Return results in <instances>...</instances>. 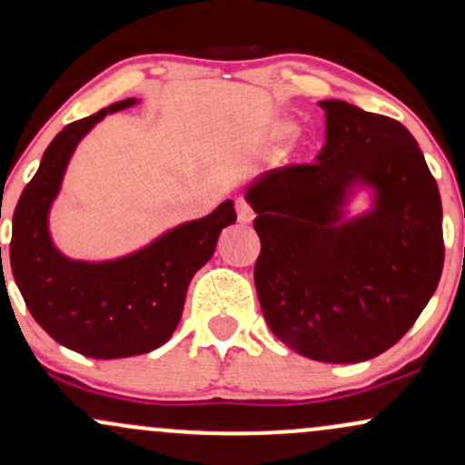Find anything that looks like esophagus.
Listing matches in <instances>:
<instances>
[{
	"label": "esophagus",
	"instance_id": "esophagus-1",
	"mask_svg": "<svg viewBox=\"0 0 465 465\" xmlns=\"http://www.w3.org/2000/svg\"><path fill=\"white\" fill-rule=\"evenodd\" d=\"M238 221L240 223H251L253 221V210L244 201H238Z\"/></svg>",
	"mask_w": 465,
	"mask_h": 465
}]
</instances>
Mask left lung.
Segmentation results:
<instances>
[{"mask_svg": "<svg viewBox=\"0 0 465 465\" xmlns=\"http://www.w3.org/2000/svg\"><path fill=\"white\" fill-rule=\"evenodd\" d=\"M317 162L291 163L247 192L260 236L255 291L282 343L312 361L361 362L396 345L444 269L441 199L413 135L387 115L323 100ZM354 183L370 215L339 223Z\"/></svg>", "mask_w": 465, "mask_h": 465, "instance_id": "8db88e82", "label": "left lung"}]
</instances>
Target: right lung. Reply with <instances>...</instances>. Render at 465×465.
Returning a JSON list of instances; mask_svg holds the SVG:
<instances>
[{
    "instance_id": "1",
    "label": "right lung",
    "mask_w": 465,
    "mask_h": 465,
    "mask_svg": "<svg viewBox=\"0 0 465 465\" xmlns=\"http://www.w3.org/2000/svg\"><path fill=\"white\" fill-rule=\"evenodd\" d=\"M135 98L72 122L52 140L13 214L10 266L35 322L56 343L92 359H126L157 350L183 312L190 280L216 249L223 227L236 223L225 201L199 221L183 223L153 244L111 262H76L58 253L47 212L76 143L106 114Z\"/></svg>"
}]
</instances>
